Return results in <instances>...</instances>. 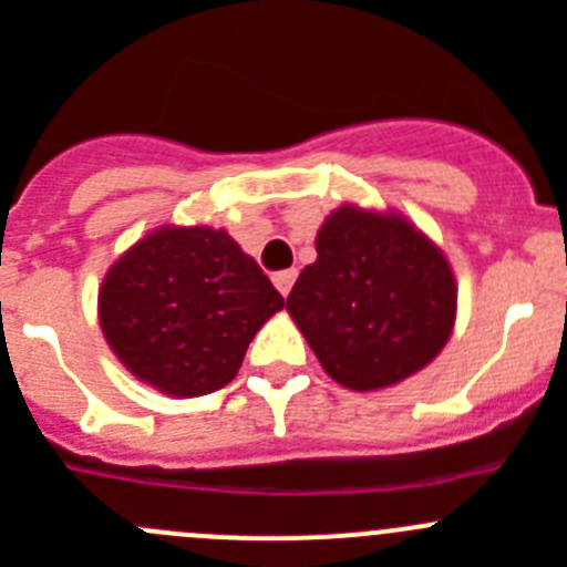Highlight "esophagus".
Returning a JSON list of instances; mask_svg holds the SVG:
<instances>
[{
  "instance_id": "esophagus-1",
  "label": "esophagus",
  "mask_w": 567,
  "mask_h": 567,
  "mask_svg": "<svg viewBox=\"0 0 567 567\" xmlns=\"http://www.w3.org/2000/svg\"><path fill=\"white\" fill-rule=\"evenodd\" d=\"M293 282H296V271H293V268H288V271L274 274V285H277V290H279V293H282V296L290 293V288H293Z\"/></svg>"
}]
</instances>
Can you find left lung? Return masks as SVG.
Segmentation results:
<instances>
[{"mask_svg":"<svg viewBox=\"0 0 567 567\" xmlns=\"http://www.w3.org/2000/svg\"><path fill=\"white\" fill-rule=\"evenodd\" d=\"M285 308L336 383L380 391L422 372L451 341L458 285L442 248L403 212L341 204Z\"/></svg>","mask_w":567,"mask_h":567,"instance_id":"1","label":"left lung"}]
</instances>
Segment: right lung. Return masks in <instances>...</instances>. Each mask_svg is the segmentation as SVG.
<instances>
[{"label": "right lung", "mask_w": 567, "mask_h": 567, "mask_svg": "<svg viewBox=\"0 0 567 567\" xmlns=\"http://www.w3.org/2000/svg\"><path fill=\"white\" fill-rule=\"evenodd\" d=\"M285 299L226 229L164 224L114 259L97 319L116 361L167 396L224 389Z\"/></svg>", "instance_id": "add662e5"}]
</instances>
